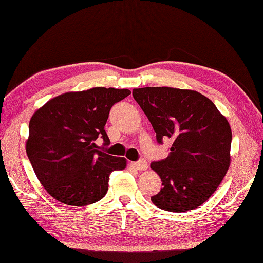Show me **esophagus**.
<instances>
[{
  "instance_id": "1",
  "label": "esophagus",
  "mask_w": 263,
  "mask_h": 263,
  "mask_svg": "<svg viewBox=\"0 0 263 263\" xmlns=\"http://www.w3.org/2000/svg\"><path fill=\"white\" fill-rule=\"evenodd\" d=\"M132 166L136 170H140V171H144V170L148 168V163L144 159H140L139 162L132 163Z\"/></svg>"
}]
</instances>
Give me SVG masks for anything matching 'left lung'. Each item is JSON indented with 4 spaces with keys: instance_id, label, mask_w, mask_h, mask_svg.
<instances>
[{
    "instance_id": "8db88e82",
    "label": "left lung",
    "mask_w": 263,
    "mask_h": 263,
    "mask_svg": "<svg viewBox=\"0 0 263 263\" xmlns=\"http://www.w3.org/2000/svg\"><path fill=\"white\" fill-rule=\"evenodd\" d=\"M133 97L148 117L159 144L171 139L165 159L150 167L162 179L163 188L151 196L158 208L185 213L214 194L230 166L232 133L215 104L193 90L142 87Z\"/></svg>"
}]
</instances>
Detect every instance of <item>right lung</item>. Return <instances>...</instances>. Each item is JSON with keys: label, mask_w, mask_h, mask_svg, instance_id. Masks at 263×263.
Masks as SVG:
<instances>
[{"label": "right lung", "mask_w": 263, "mask_h": 263, "mask_svg": "<svg viewBox=\"0 0 263 263\" xmlns=\"http://www.w3.org/2000/svg\"><path fill=\"white\" fill-rule=\"evenodd\" d=\"M127 89L93 87L67 92L47 101L32 115L26 154L41 185L55 200L82 206L103 199L110 172L126 167V159L99 150L109 145L105 124Z\"/></svg>", "instance_id": "obj_1"}]
</instances>
